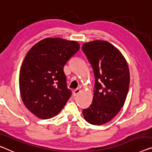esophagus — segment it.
Returning a JSON list of instances; mask_svg holds the SVG:
<instances>
[{"instance_id":"34e87169","label":"esophagus","mask_w":152,"mask_h":152,"mask_svg":"<svg viewBox=\"0 0 152 152\" xmlns=\"http://www.w3.org/2000/svg\"><path fill=\"white\" fill-rule=\"evenodd\" d=\"M80 92H81V90L79 89V88H77V89L73 90V95L74 96H77Z\"/></svg>"}]
</instances>
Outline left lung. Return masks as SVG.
Masks as SVG:
<instances>
[{
  "label": "left lung",
  "instance_id": "left-lung-1",
  "mask_svg": "<svg viewBox=\"0 0 152 152\" xmlns=\"http://www.w3.org/2000/svg\"><path fill=\"white\" fill-rule=\"evenodd\" d=\"M82 50L96 79L92 104L83 109V115L91 124L102 125L111 120L124 104L130 84L129 68L122 53L108 41L88 42Z\"/></svg>",
  "mask_w": 152,
  "mask_h": 152
}]
</instances>
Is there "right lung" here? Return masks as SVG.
Here are the masks:
<instances>
[{
    "label": "right lung",
    "instance_id": "1",
    "mask_svg": "<svg viewBox=\"0 0 152 152\" xmlns=\"http://www.w3.org/2000/svg\"><path fill=\"white\" fill-rule=\"evenodd\" d=\"M74 41L46 38L28 52L20 73V91L24 105L41 119L60 113L71 96L64 66L79 50Z\"/></svg>",
    "mask_w": 152,
    "mask_h": 152
}]
</instances>
